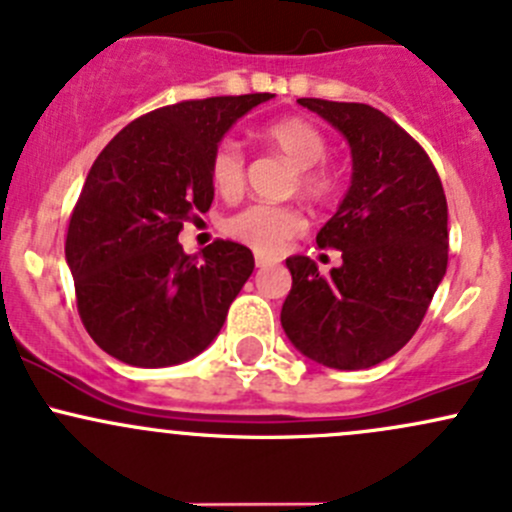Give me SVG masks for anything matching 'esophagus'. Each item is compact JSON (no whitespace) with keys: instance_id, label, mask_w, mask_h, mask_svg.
I'll return each instance as SVG.
<instances>
[{"instance_id":"1","label":"esophagus","mask_w":512,"mask_h":512,"mask_svg":"<svg viewBox=\"0 0 512 512\" xmlns=\"http://www.w3.org/2000/svg\"><path fill=\"white\" fill-rule=\"evenodd\" d=\"M276 263V258L266 256V254H256V266L258 268H266V266H273Z\"/></svg>"}]
</instances>
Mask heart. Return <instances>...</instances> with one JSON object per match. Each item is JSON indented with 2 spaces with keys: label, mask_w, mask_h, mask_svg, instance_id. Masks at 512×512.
I'll return each instance as SVG.
<instances>
[{
  "label": "heart",
  "mask_w": 512,
  "mask_h": 512,
  "mask_svg": "<svg viewBox=\"0 0 512 512\" xmlns=\"http://www.w3.org/2000/svg\"><path fill=\"white\" fill-rule=\"evenodd\" d=\"M261 140L281 152L295 170V187L310 202H328L335 194L337 179L333 170L320 165V160L328 152V140L315 128L313 123L303 118H283L276 123H268L261 128ZM209 175H212L214 189L221 197H236L244 189V150L236 140H221L209 162ZM226 231L234 239L244 241L251 249L261 254H278L293 236L303 231V214L295 207L283 204H249L241 212L231 214L226 219Z\"/></svg>",
  "instance_id": "1"
}]
</instances>
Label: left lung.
Masks as SVG:
<instances>
[{"instance_id": "8db88e82", "label": "left lung", "mask_w": 512, "mask_h": 512, "mask_svg": "<svg viewBox=\"0 0 512 512\" xmlns=\"http://www.w3.org/2000/svg\"><path fill=\"white\" fill-rule=\"evenodd\" d=\"M345 135L352 179L320 249L342 251L328 276L308 256L293 276L281 325L295 350L333 370H367L402 350L429 310L449 263V209L424 147L365 103L298 98Z\"/></svg>"}]
</instances>
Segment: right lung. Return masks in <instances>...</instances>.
I'll list each match as a JSON object with an SVG mask.
<instances>
[{
    "instance_id": "obj_1",
    "label": "right lung",
    "mask_w": 512,
    "mask_h": 512,
    "mask_svg": "<svg viewBox=\"0 0 512 512\" xmlns=\"http://www.w3.org/2000/svg\"><path fill=\"white\" fill-rule=\"evenodd\" d=\"M271 93L182 100L125 125L93 162L66 234L78 315L100 350L170 367L212 345L254 273V254L217 239L189 256L177 236L209 212V162L226 130Z\"/></svg>"
}]
</instances>
